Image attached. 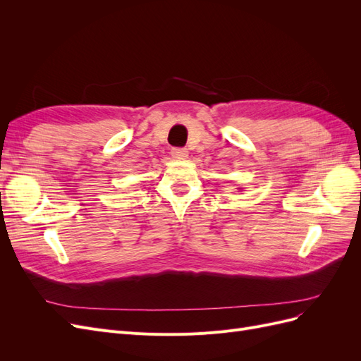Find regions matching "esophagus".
Wrapping results in <instances>:
<instances>
[{
	"instance_id": "1",
	"label": "esophagus",
	"mask_w": 361,
	"mask_h": 361,
	"mask_svg": "<svg viewBox=\"0 0 361 361\" xmlns=\"http://www.w3.org/2000/svg\"><path fill=\"white\" fill-rule=\"evenodd\" d=\"M171 157L176 158V159H183L188 157V150L183 149V147H173L171 149Z\"/></svg>"
}]
</instances>
